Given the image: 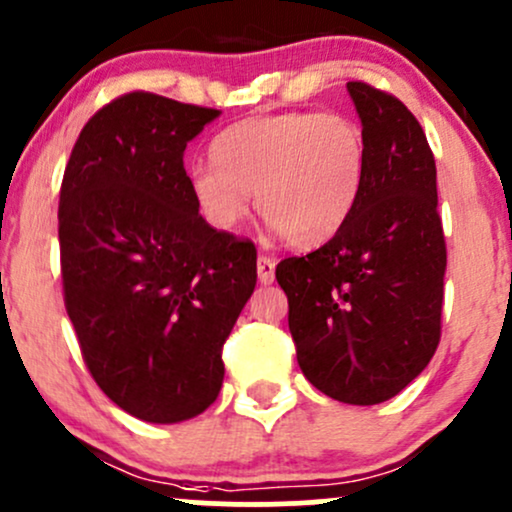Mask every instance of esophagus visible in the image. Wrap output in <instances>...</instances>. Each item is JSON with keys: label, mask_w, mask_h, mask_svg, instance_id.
Listing matches in <instances>:
<instances>
[{"label": "esophagus", "mask_w": 512, "mask_h": 512, "mask_svg": "<svg viewBox=\"0 0 512 512\" xmlns=\"http://www.w3.org/2000/svg\"><path fill=\"white\" fill-rule=\"evenodd\" d=\"M258 280L263 285H271L275 280V258L258 256Z\"/></svg>", "instance_id": "34e87169"}]
</instances>
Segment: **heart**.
<instances>
[{
  "label": "heart",
  "instance_id": "heart-1",
  "mask_svg": "<svg viewBox=\"0 0 512 512\" xmlns=\"http://www.w3.org/2000/svg\"><path fill=\"white\" fill-rule=\"evenodd\" d=\"M212 164L188 169L195 210L234 232L256 208L297 249L341 232L363 195L367 140L343 113H273L229 125L212 140Z\"/></svg>",
  "mask_w": 512,
  "mask_h": 512
}]
</instances>
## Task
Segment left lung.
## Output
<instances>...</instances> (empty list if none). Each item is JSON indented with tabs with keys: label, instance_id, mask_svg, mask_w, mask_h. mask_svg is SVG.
Returning <instances> with one entry per match:
<instances>
[{
	"label": "left lung",
	"instance_id": "1",
	"mask_svg": "<svg viewBox=\"0 0 512 512\" xmlns=\"http://www.w3.org/2000/svg\"><path fill=\"white\" fill-rule=\"evenodd\" d=\"M367 140L360 203L336 237L278 263L304 377L372 406L426 370L440 343L447 249L426 132L396 96L348 82Z\"/></svg>",
	"mask_w": 512,
	"mask_h": 512
}]
</instances>
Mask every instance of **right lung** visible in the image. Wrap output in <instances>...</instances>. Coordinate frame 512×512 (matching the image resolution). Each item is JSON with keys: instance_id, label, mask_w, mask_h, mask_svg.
Listing matches in <instances>:
<instances>
[{"instance_id": "obj_1", "label": "right lung", "mask_w": 512, "mask_h": 512, "mask_svg": "<svg viewBox=\"0 0 512 512\" xmlns=\"http://www.w3.org/2000/svg\"><path fill=\"white\" fill-rule=\"evenodd\" d=\"M220 111L132 91L91 116L60 188L65 307L103 394L147 423L203 413L256 287V246L212 229L183 152Z\"/></svg>"}]
</instances>
